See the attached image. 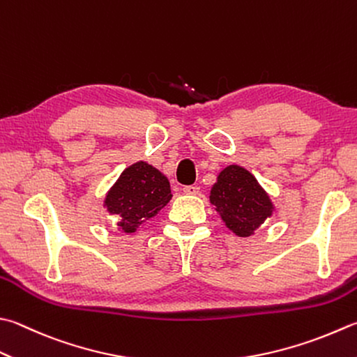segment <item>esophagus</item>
Here are the masks:
<instances>
[{"label": "esophagus", "instance_id": "esophagus-1", "mask_svg": "<svg viewBox=\"0 0 357 357\" xmlns=\"http://www.w3.org/2000/svg\"><path fill=\"white\" fill-rule=\"evenodd\" d=\"M199 190H200V188L196 186V185L183 186V192L188 194V196H196V194H199Z\"/></svg>", "mask_w": 357, "mask_h": 357}]
</instances>
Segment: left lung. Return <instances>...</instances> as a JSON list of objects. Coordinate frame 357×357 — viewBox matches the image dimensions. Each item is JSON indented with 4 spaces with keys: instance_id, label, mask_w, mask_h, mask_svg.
Instances as JSON below:
<instances>
[{
    "instance_id": "8db88e82",
    "label": "left lung",
    "mask_w": 357,
    "mask_h": 357,
    "mask_svg": "<svg viewBox=\"0 0 357 357\" xmlns=\"http://www.w3.org/2000/svg\"><path fill=\"white\" fill-rule=\"evenodd\" d=\"M210 202L227 228L239 238L252 236L273 213V204L264 188L252 172L238 165L227 166L219 172Z\"/></svg>"
}]
</instances>
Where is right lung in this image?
Returning a JSON list of instances; mask_svg holds the SVG:
<instances>
[{"label": "right lung", "mask_w": 357, "mask_h": 357, "mask_svg": "<svg viewBox=\"0 0 357 357\" xmlns=\"http://www.w3.org/2000/svg\"><path fill=\"white\" fill-rule=\"evenodd\" d=\"M172 199L169 180L157 167L137 161L126 167L104 199V206L118 218L123 233H135L146 220L157 216Z\"/></svg>", "instance_id": "1"}]
</instances>
